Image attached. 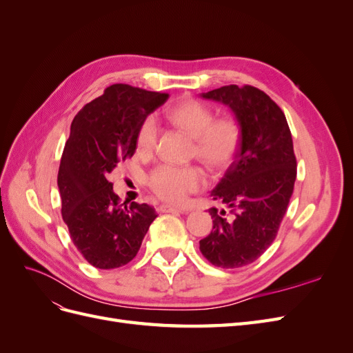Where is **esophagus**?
Segmentation results:
<instances>
[{
  "mask_svg": "<svg viewBox=\"0 0 353 353\" xmlns=\"http://www.w3.org/2000/svg\"><path fill=\"white\" fill-rule=\"evenodd\" d=\"M160 212H169V213H188V210L185 209H178L174 206H168V205H162L159 208Z\"/></svg>",
  "mask_w": 353,
  "mask_h": 353,
  "instance_id": "34e87169",
  "label": "esophagus"
}]
</instances>
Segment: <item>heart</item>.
I'll list each match as a JSON object with an SVG mask.
<instances>
[{"label":"heart","instance_id":"obj_1","mask_svg":"<svg viewBox=\"0 0 353 353\" xmlns=\"http://www.w3.org/2000/svg\"><path fill=\"white\" fill-rule=\"evenodd\" d=\"M170 125L193 138V156L213 172H222L236 159L240 143L241 128L234 117L215 119L213 112L203 103L185 99L165 110ZM157 141V126L152 117L138 128L137 148L141 154H150ZM206 183L205 174L197 166L175 168L163 165L148 175V187L165 201L183 205L188 196L196 193Z\"/></svg>","mask_w":353,"mask_h":353}]
</instances>
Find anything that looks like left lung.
<instances>
[{
	"label": "left lung",
	"instance_id": "1",
	"mask_svg": "<svg viewBox=\"0 0 353 353\" xmlns=\"http://www.w3.org/2000/svg\"><path fill=\"white\" fill-rule=\"evenodd\" d=\"M228 105L241 128L239 153L212 191L231 209H210L213 228L200 240V252L219 268H241L270 248L293 194L296 156L283 110L250 85H227L201 94Z\"/></svg>",
	"mask_w": 353,
	"mask_h": 353
}]
</instances>
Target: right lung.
I'll return each mask as SVG.
<instances>
[{"instance_id": "right-lung-1", "label": "right lung", "mask_w": 353, "mask_h": 353, "mask_svg": "<svg viewBox=\"0 0 353 353\" xmlns=\"http://www.w3.org/2000/svg\"><path fill=\"white\" fill-rule=\"evenodd\" d=\"M168 97L114 83L72 122L57 176L61 215L73 244L95 268L131 262L157 216L145 203L121 205L108 175L134 156L138 128Z\"/></svg>"}]
</instances>
